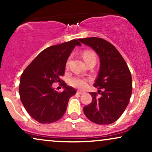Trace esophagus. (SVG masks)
Here are the masks:
<instances>
[{
    "instance_id": "esophagus-1",
    "label": "esophagus",
    "mask_w": 152,
    "mask_h": 152,
    "mask_svg": "<svg viewBox=\"0 0 152 152\" xmlns=\"http://www.w3.org/2000/svg\"><path fill=\"white\" fill-rule=\"evenodd\" d=\"M76 93H77L78 94H80V95H81V94H83V92L81 91H77V92H76Z\"/></svg>"
}]
</instances>
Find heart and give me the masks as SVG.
I'll use <instances>...</instances> for the list:
<instances>
[{"instance_id": "heart-1", "label": "heart", "mask_w": 152, "mask_h": 152, "mask_svg": "<svg viewBox=\"0 0 152 152\" xmlns=\"http://www.w3.org/2000/svg\"><path fill=\"white\" fill-rule=\"evenodd\" d=\"M83 58L85 61L86 64L92 60L96 61V54L91 50H85L83 53ZM88 80L87 78H81L79 76H74L71 78L69 81V83L71 86L74 88H79V89H84L88 86Z\"/></svg>"}]
</instances>
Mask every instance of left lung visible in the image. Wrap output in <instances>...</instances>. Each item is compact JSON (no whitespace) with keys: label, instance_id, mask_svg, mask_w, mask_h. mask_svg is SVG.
I'll return each mask as SVG.
<instances>
[{"label":"left lung","instance_id":"left-lung-1","mask_svg":"<svg viewBox=\"0 0 152 152\" xmlns=\"http://www.w3.org/2000/svg\"><path fill=\"white\" fill-rule=\"evenodd\" d=\"M79 41L96 52L101 63L94 84L98 93L90 92L92 102L83 107V112L96 124H112L129 103L132 93L130 70L118 50L109 41L97 37L80 38Z\"/></svg>","mask_w":152,"mask_h":152}]
</instances>
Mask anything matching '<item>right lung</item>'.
Instances as JSON below:
<instances>
[{
  "label": "right lung",
  "instance_id": "1",
  "mask_svg": "<svg viewBox=\"0 0 152 152\" xmlns=\"http://www.w3.org/2000/svg\"><path fill=\"white\" fill-rule=\"evenodd\" d=\"M78 40L51 46L44 49L27 66L20 76L19 94L23 105L29 115L41 124H50L60 119L65 114L69 99L76 90L62 86L65 89L58 92L52 88L65 74L66 64Z\"/></svg>",
  "mask_w": 152,
  "mask_h": 152
}]
</instances>
